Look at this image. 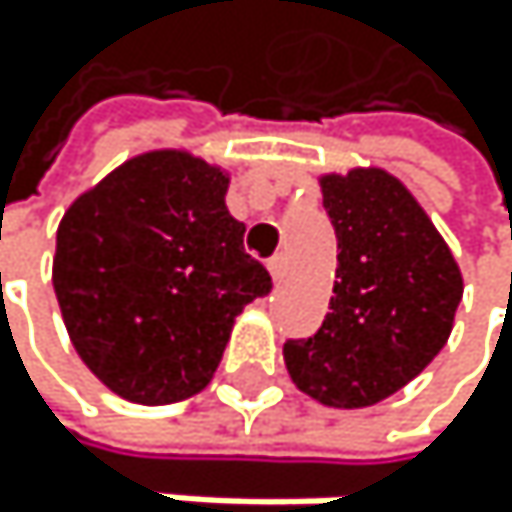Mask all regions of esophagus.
Returning <instances> with one entry per match:
<instances>
[{"mask_svg":"<svg viewBox=\"0 0 512 512\" xmlns=\"http://www.w3.org/2000/svg\"><path fill=\"white\" fill-rule=\"evenodd\" d=\"M285 273H288L285 254H276V258L270 261V276H273V282H282V279H285Z\"/></svg>","mask_w":512,"mask_h":512,"instance_id":"34e87169","label":"esophagus"}]
</instances>
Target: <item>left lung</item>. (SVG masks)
I'll use <instances>...</instances> for the list:
<instances>
[{
    "mask_svg": "<svg viewBox=\"0 0 512 512\" xmlns=\"http://www.w3.org/2000/svg\"><path fill=\"white\" fill-rule=\"evenodd\" d=\"M319 187L338 236L334 298L313 338L285 341V368L316 402L365 408L436 359L464 279L427 211L384 168L325 174Z\"/></svg>",
    "mask_w": 512,
    "mask_h": 512,
    "instance_id": "1",
    "label": "left lung"
}]
</instances>
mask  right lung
I'll return each instance as SVG.
<instances>
[{
	"label": "right lung",
	"mask_w": 512,
	"mask_h": 512,
	"mask_svg": "<svg viewBox=\"0 0 512 512\" xmlns=\"http://www.w3.org/2000/svg\"><path fill=\"white\" fill-rule=\"evenodd\" d=\"M227 184L205 159L153 150L82 193L57 227L51 282L70 341L128 402L205 390L236 316L273 288L242 245Z\"/></svg>",
	"instance_id": "1"
}]
</instances>
